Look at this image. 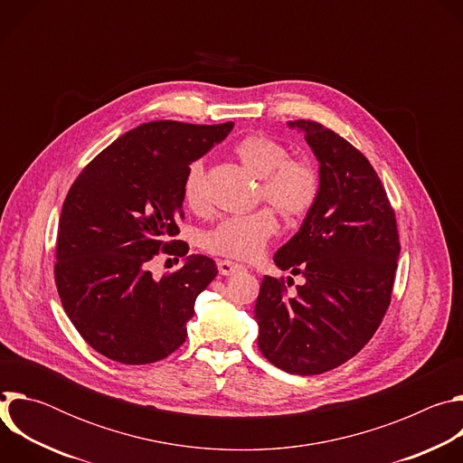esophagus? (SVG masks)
Masks as SVG:
<instances>
[{"mask_svg":"<svg viewBox=\"0 0 463 463\" xmlns=\"http://www.w3.org/2000/svg\"><path fill=\"white\" fill-rule=\"evenodd\" d=\"M241 269H243V266H240V263H236V261H232V260H220V261H218V271H220V275H223V277L234 275V273H238V271H241Z\"/></svg>","mask_w":463,"mask_h":463,"instance_id":"obj_1","label":"esophagus"}]
</instances>
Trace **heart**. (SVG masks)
Segmentation results:
<instances>
[{
	"label": "heart",
	"instance_id": "obj_1",
	"mask_svg": "<svg viewBox=\"0 0 463 463\" xmlns=\"http://www.w3.org/2000/svg\"><path fill=\"white\" fill-rule=\"evenodd\" d=\"M234 157L254 177L260 179L256 192L258 202H268L288 220L304 218L320 195V174L306 157H289L288 150L275 139L252 134L243 137ZM183 200L194 214L209 211V195L205 188L203 165H190L183 181ZM279 232V220L268 207L243 216H229L211 227L202 245L205 250L234 258L250 260L258 256Z\"/></svg>",
	"mask_w": 463,
	"mask_h": 463
}]
</instances>
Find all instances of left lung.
I'll return each mask as SVG.
<instances>
[{
	"mask_svg": "<svg viewBox=\"0 0 463 463\" xmlns=\"http://www.w3.org/2000/svg\"><path fill=\"white\" fill-rule=\"evenodd\" d=\"M320 163V195L275 263L306 284L263 277L254 306L258 348L284 372L317 375L359 354L392 300L402 250L395 213L370 161L334 129L289 120Z\"/></svg>",
	"mask_w": 463,
	"mask_h": 463,
	"instance_id": "1",
	"label": "left lung"
}]
</instances>
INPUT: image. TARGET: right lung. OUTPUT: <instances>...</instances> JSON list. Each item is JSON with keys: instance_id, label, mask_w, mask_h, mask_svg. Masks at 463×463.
Segmentation results:
<instances>
[{"instance_id": "1", "label": "right lung", "mask_w": 463, "mask_h": 463, "mask_svg": "<svg viewBox=\"0 0 463 463\" xmlns=\"http://www.w3.org/2000/svg\"><path fill=\"white\" fill-rule=\"evenodd\" d=\"M234 122L152 120L129 129L90 161L61 205L54 282L82 339L122 364H150L186 339L194 302L218 275L216 261L187 256L156 281L159 252L182 257L183 181L190 165L222 143Z\"/></svg>"}]
</instances>
